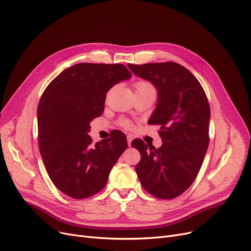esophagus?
Listing matches in <instances>:
<instances>
[{
	"label": "esophagus",
	"mask_w": 251,
	"mask_h": 251,
	"mask_svg": "<svg viewBox=\"0 0 251 251\" xmlns=\"http://www.w3.org/2000/svg\"><path fill=\"white\" fill-rule=\"evenodd\" d=\"M132 140H133V136H132V135H131V134L127 135V142H128V147H131V142H132Z\"/></svg>",
	"instance_id": "1"
}]
</instances>
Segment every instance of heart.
Here are the masks:
<instances>
[{"label": "heart", "instance_id": "heart-1", "mask_svg": "<svg viewBox=\"0 0 251 251\" xmlns=\"http://www.w3.org/2000/svg\"><path fill=\"white\" fill-rule=\"evenodd\" d=\"M149 88H153L152 85L149 82H146V81H139L136 83L135 85V89L136 90H141V89H149ZM123 124L126 126V127H130V124L128 122H123Z\"/></svg>", "mask_w": 251, "mask_h": 251}]
</instances>
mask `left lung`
I'll return each instance as SVG.
<instances>
[{
  "label": "left lung",
  "instance_id": "left-lung-1",
  "mask_svg": "<svg viewBox=\"0 0 251 251\" xmlns=\"http://www.w3.org/2000/svg\"><path fill=\"white\" fill-rule=\"evenodd\" d=\"M128 67L157 91L149 124L160 125L163 141L159 149L148 147L141 139L131 143L141 155L135 167L138 179L154 197L175 199L195 180L208 148L207 98L195 76L177 63L128 64Z\"/></svg>",
  "mask_w": 251,
  "mask_h": 251
}]
</instances>
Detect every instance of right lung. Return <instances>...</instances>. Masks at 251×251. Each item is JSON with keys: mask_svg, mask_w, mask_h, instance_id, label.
<instances>
[{"mask_svg": "<svg viewBox=\"0 0 251 251\" xmlns=\"http://www.w3.org/2000/svg\"><path fill=\"white\" fill-rule=\"evenodd\" d=\"M131 76L123 64L80 63L60 73L38 102L39 152L55 186L72 199L100 192L127 149L126 135L91 146L89 123L104 109L107 92Z\"/></svg>", "mask_w": 251, "mask_h": 251, "instance_id": "1", "label": "right lung"}]
</instances>
